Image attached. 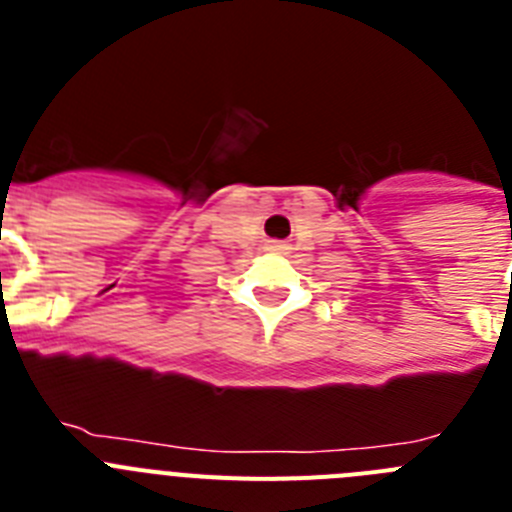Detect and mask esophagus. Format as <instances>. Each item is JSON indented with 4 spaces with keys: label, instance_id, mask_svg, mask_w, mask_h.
<instances>
[{
    "label": "esophagus",
    "instance_id": "34e87169",
    "mask_svg": "<svg viewBox=\"0 0 512 512\" xmlns=\"http://www.w3.org/2000/svg\"><path fill=\"white\" fill-rule=\"evenodd\" d=\"M269 248H274V251H282V248H284V243H271Z\"/></svg>",
    "mask_w": 512,
    "mask_h": 512
}]
</instances>
